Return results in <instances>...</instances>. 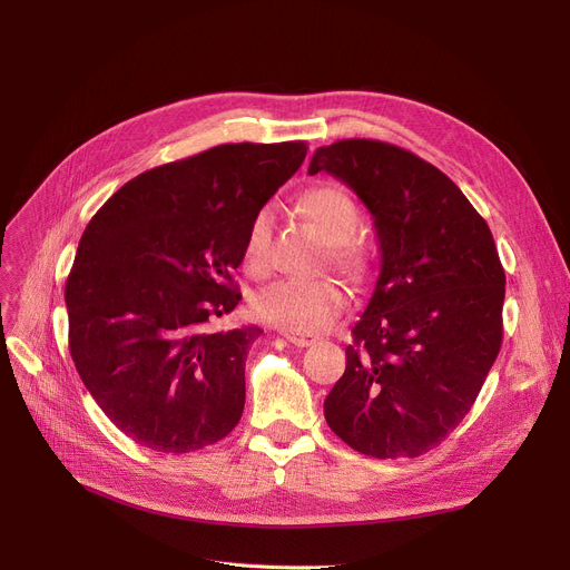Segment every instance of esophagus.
<instances>
[{
	"label": "esophagus",
	"instance_id": "esophagus-1",
	"mask_svg": "<svg viewBox=\"0 0 570 570\" xmlns=\"http://www.w3.org/2000/svg\"><path fill=\"white\" fill-rule=\"evenodd\" d=\"M282 335H284L291 344L301 346V348H305V346H312V344H314V337H309V335H297V333H291V331H282Z\"/></svg>",
	"mask_w": 570,
	"mask_h": 570
}]
</instances>
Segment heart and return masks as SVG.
<instances>
[{"label":"heart","instance_id":"b5f03b06","mask_svg":"<svg viewBox=\"0 0 570 570\" xmlns=\"http://www.w3.org/2000/svg\"><path fill=\"white\" fill-rule=\"evenodd\" d=\"M303 215L331 243L333 261L346 275L361 279L370 267L367 249L351 237L361 224L351 196L335 185H316L301 196ZM273 209L261 207L254 213L245 237V263L249 269H263L267 263ZM346 288L333 277L321 279H277L263 286L252 297V312L282 331L314 335L325 331L346 305Z\"/></svg>","mask_w":570,"mask_h":570}]
</instances>
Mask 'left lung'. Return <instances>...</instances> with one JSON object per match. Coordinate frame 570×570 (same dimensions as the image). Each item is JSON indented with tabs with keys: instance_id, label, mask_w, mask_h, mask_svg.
I'll return each instance as SVG.
<instances>
[{
	"instance_id": "8db88e82",
	"label": "left lung",
	"mask_w": 570,
	"mask_h": 570,
	"mask_svg": "<svg viewBox=\"0 0 570 570\" xmlns=\"http://www.w3.org/2000/svg\"><path fill=\"white\" fill-rule=\"evenodd\" d=\"M321 170L365 203L381 252L325 421L363 455L417 458L462 423L499 355L505 275L494 237L451 177L397 145H325L309 164Z\"/></svg>"
}]
</instances>
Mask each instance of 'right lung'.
<instances>
[{
    "label": "right lung",
    "instance_id": "1",
    "mask_svg": "<svg viewBox=\"0 0 570 570\" xmlns=\"http://www.w3.org/2000/svg\"><path fill=\"white\" fill-rule=\"evenodd\" d=\"M307 145L228 142L145 170L87 224L67 279L69 348L110 423L159 453L224 439L245 409L258 325L213 331L261 209Z\"/></svg>",
    "mask_w": 570,
    "mask_h": 570
}]
</instances>
